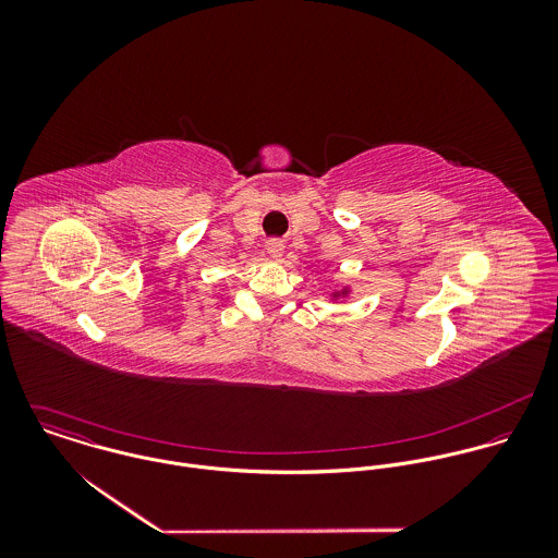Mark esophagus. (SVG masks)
<instances>
[{
	"label": "esophagus",
	"instance_id": "obj_1",
	"mask_svg": "<svg viewBox=\"0 0 558 558\" xmlns=\"http://www.w3.org/2000/svg\"><path fill=\"white\" fill-rule=\"evenodd\" d=\"M266 251H268V255H270V257H281V253H283V240H266Z\"/></svg>",
	"mask_w": 558,
	"mask_h": 558
}]
</instances>
